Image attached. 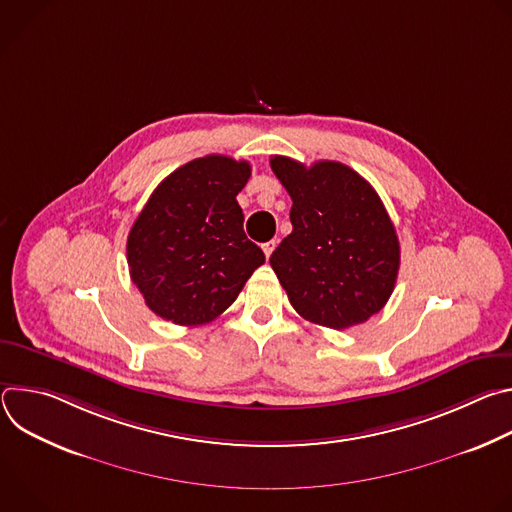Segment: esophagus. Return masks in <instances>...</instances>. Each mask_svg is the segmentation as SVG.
<instances>
[{
	"instance_id": "obj_1",
	"label": "esophagus",
	"mask_w": 512,
	"mask_h": 512,
	"mask_svg": "<svg viewBox=\"0 0 512 512\" xmlns=\"http://www.w3.org/2000/svg\"><path fill=\"white\" fill-rule=\"evenodd\" d=\"M261 249H263L265 257L269 259V257H271V253H273V249H275V241H267V243H263V245H261Z\"/></svg>"
}]
</instances>
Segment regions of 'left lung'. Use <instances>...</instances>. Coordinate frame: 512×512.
Segmentation results:
<instances>
[{
	"label": "left lung",
	"mask_w": 512,
	"mask_h": 512,
	"mask_svg": "<svg viewBox=\"0 0 512 512\" xmlns=\"http://www.w3.org/2000/svg\"><path fill=\"white\" fill-rule=\"evenodd\" d=\"M291 196V231L269 257L289 304L314 324L344 330L367 322L391 298L399 239L375 188L340 162L273 156Z\"/></svg>",
	"instance_id": "8db88e82"
}]
</instances>
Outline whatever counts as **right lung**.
Here are the masks:
<instances>
[{
	"instance_id": "right-lung-1",
	"label": "right lung",
	"mask_w": 512,
	"mask_h": 512,
	"mask_svg": "<svg viewBox=\"0 0 512 512\" xmlns=\"http://www.w3.org/2000/svg\"><path fill=\"white\" fill-rule=\"evenodd\" d=\"M249 176V162L212 154L172 172L145 202L127 237V263L160 318L178 326L212 322L265 263L243 231L237 202Z\"/></svg>"
}]
</instances>
